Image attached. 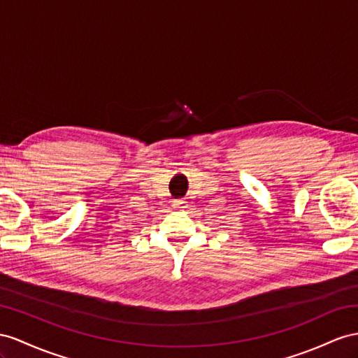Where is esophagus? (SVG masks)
Returning <instances> with one entry per match:
<instances>
[{
    "label": "esophagus",
    "mask_w": 358,
    "mask_h": 358,
    "mask_svg": "<svg viewBox=\"0 0 358 358\" xmlns=\"http://www.w3.org/2000/svg\"><path fill=\"white\" fill-rule=\"evenodd\" d=\"M173 206H176V207H180L181 204H185V203H182V201L181 199H176V201H173V203H172Z\"/></svg>",
    "instance_id": "34e87169"
}]
</instances>
